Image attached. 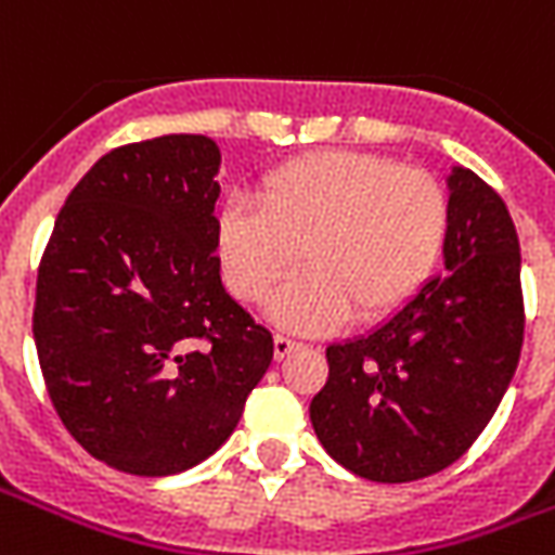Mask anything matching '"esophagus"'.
I'll list each match as a JSON object with an SVG mask.
<instances>
[{"mask_svg": "<svg viewBox=\"0 0 555 555\" xmlns=\"http://www.w3.org/2000/svg\"><path fill=\"white\" fill-rule=\"evenodd\" d=\"M297 348H300V341H294V338L288 336L273 338V357H276V360H285L291 350H297Z\"/></svg>", "mask_w": 555, "mask_h": 555, "instance_id": "esophagus-1", "label": "esophagus"}]
</instances>
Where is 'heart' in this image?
<instances>
[{
	"instance_id": "heart-1",
	"label": "heart",
	"mask_w": 555,
	"mask_h": 555,
	"mask_svg": "<svg viewBox=\"0 0 555 555\" xmlns=\"http://www.w3.org/2000/svg\"><path fill=\"white\" fill-rule=\"evenodd\" d=\"M449 237V195L428 171L362 151H318L282 163L249 198H231L217 225L229 291L264 302L294 333L386 318L416 294Z\"/></svg>"
}]
</instances>
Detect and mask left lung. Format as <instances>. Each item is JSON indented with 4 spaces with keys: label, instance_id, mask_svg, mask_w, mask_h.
<instances>
[{
    "label": "left lung",
    "instance_id": "8db88e82",
    "mask_svg": "<svg viewBox=\"0 0 555 555\" xmlns=\"http://www.w3.org/2000/svg\"><path fill=\"white\" fill-rule=\"evenodd\" d=\"M442 273L365 336L326 348L309 416L326 454L369 481L434 476L476 442L524 348L520 243L508 207L452 166Z\"/></svg>",
    "mask_w": 555,
    "mask_h": 555
}]
</instances>
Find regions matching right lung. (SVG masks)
I'll use <instances>...</instances> for the list:
<instances>
[{"mask_svg":"<svg viewBox=\"0 0 555 555\" xmlns=\"http://www.w3.org/2000/svg\"><path fill=\"white\" fill-rule=\"evenodd\" d=\"M219 145L171 133L101 157L38 270L35 348L70 437L130 476L202 464L273 360L219 276Z\"/></svg>","mask_w":555,"mask_h":555,"instance_id":"add662e5","label":"right lung"}]
</instances>
